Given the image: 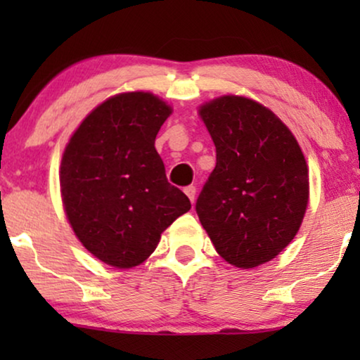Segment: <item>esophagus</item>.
Here are the masks:
<instances>
[{"label": "esophagus", "mask_w": 360, "mask_h": 360, "mask_svg": "<svg viewBox=\"0 0 360 360\" xmlns=\"http://www.w3.org/2000/svg\"><path fill=\"white\" fill-rule=\"evenodd\" d=\"M185 193H186V196H188V198H190L191 203H195V196H196V188H195V186H193V185L186 186Z\"/></svg>", "instance_id": "esophagus-1"}]
</instances>
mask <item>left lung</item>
<instances>
[{"label": "left lung", "instance_id": "1", "mask_svg": "<svg viewBox=\"0 0 360 360\" xmlns=\"http://www.w3.org/2000/svg\"><path fill=\"white\" fill-rule=\"evenodd\" d=\"M216 146V167L196 214L226 262L252 269L292 243L308 205V167L292 132L244 96L200 108Z\"/></svg>", "mask_w": 360, "mask_h": 360}]
</instances>
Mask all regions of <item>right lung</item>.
<instances>
[{
    "label": "right lung",
    "mask_w": 360,
    "mask_h": 360,
    "mask_svg": "<svg viewBox=\"0 0 360 360\" xmlns=\"http://www.w3.org/2000/svg\"><path fill=\"white\" fill-rule=\"evenodd\" d=\"M170 112L152 93L112 96L83 120L63 152L67 218L80 243L112 267L144 262L160 234L191 208L167 180L154 146Z\"/></svg>",
    "instance_id": "obj_1"
}]
</instances>
